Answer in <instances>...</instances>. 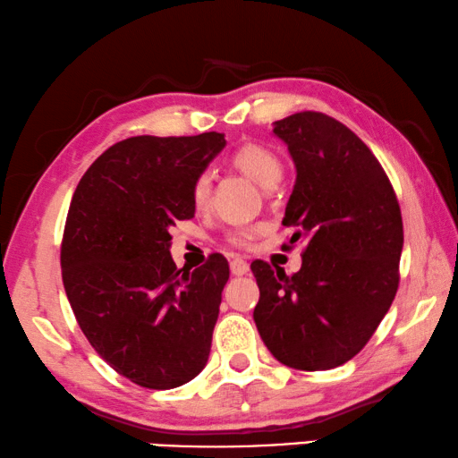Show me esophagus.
<instances>
[{"label":"esophagus","mask_w":458,"mask_h":458,"mask_svg":"<svg viewBox=\"0 0 458 458\" xmlns=\"http://www.w3.org/2000/svg\"><path fill=\"white\" fill-rule=\"evenodd\" d=\"M229 267H231V274H233V276H245L247 271H250V263L243 261V259H231Z\"/></svg>","instance_id":"obj_1"}]
</instances>
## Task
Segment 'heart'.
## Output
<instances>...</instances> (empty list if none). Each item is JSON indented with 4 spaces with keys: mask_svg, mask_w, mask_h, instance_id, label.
Masks as SVG:
<instances>
[{
    "mask_svg": "<svg viewBox=\"0 0 458 458\" xmlns=\"http://www.w3.org/2000/svg\"><path fill=\"white\" fill-rule=\"evenodd\" d=\"M229 160L231 165L239 168V171L250 176L251 181L258 182L263 189L276 187L284 174V165L276 152L258 142L242 144V147L231 152ZM208 197H211V176H208V173H199L191 187L192 205L197 208H205L208 205ZM251 239L253 233L247 229L233 231L229 235V242L239 247L250 245Z\"/></svg>",
    "mask_w": 458,
    "mask_h": 458,
    "instance_id": "b5f03b06",
    "label": "heart"
}]
</instances>
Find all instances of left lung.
Returning a JSON list of instances; mask_svg holds the SVG:
<instances>
[{"instance_id": "obj_1", "label": "left lung", "mask_w": 458, "mask_h": 458, "mask_svg": "<svg viewBox=\"0 0 458 458\" xmlns=\"http://www.w3.org/2000/svg\"><path fill=\"white\" fill-rule=\"evenodd\" d=\"M295 163L284 225L303 242L301 269L255 259L253 319L295 370L346 364L372 338L398 290L404 231L396 192L372 150L338 120L306 110L274 123Z\"/></svg>"}]
</instances>
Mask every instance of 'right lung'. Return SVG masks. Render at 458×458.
I'll use <instances>...</instances> for the list:
<instances>
[{
  "label": "right lung",
  "instance_id": "right-lung-1",
  "mask_svg": "<svg viewBox=\"0 0 458 458\" xmlns=\"http://www.w3.org/2000/svg\"><path fill=\"white\" fill-rule=\"evenodd\" d=\"M221 132L132 136L80 179L62 239V279L80 330L142 388L168 390L203 370L229 263L176 269L168 227L192 219V181L225 147Z\"/></svg>",
  "mask_w": 458,
  "mask_h": 458
}]
</instances>
